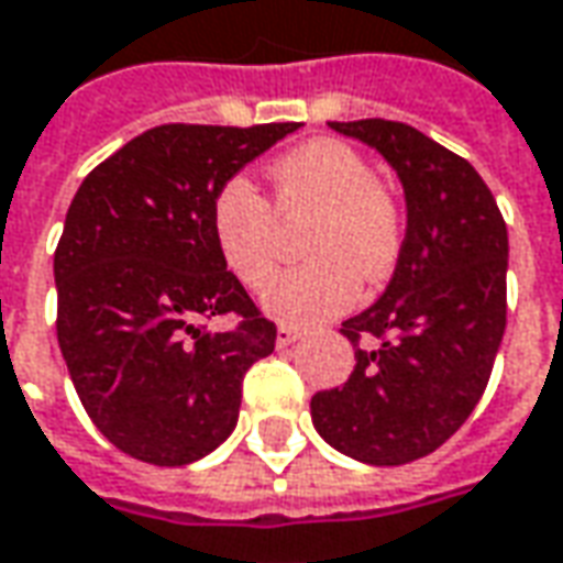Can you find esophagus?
Segmentation results:
<instances>
[{
  "instance_id": "34e87169",
  "label": "esophagus",
  "mask_w": 563,
  "mask_h": 563,
  "mask_svg": "<svg viewBox=\"0 0 563 563\" xmlns=\"http://www.w3.org/2000/svg\"><path fill=\"white\" fill-rule=\"evenodd\" d=\"M301 335H305V332L296 330V327H280V330H277V345H280V347L296 345Z\"/></svg>"
}]
</instances>
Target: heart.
<instances>
[{
  "instance_id": "heart-1",
  "label": "heart",
  "mask_w": 563,
  "mask_h": 563,
  "mask_svg": "<svg viewBox=\"0 0 563 563\" xmlns=\"http://www.w3.org/2000/svg\"><path fill=\"white\" fill-rule=\"evenodd\" d=\"M271 185L274 209L243 178L228 181L212 202L218 255L246 286H258L274 271L277 218L283 224L311 221L301 236V255L311 265L283 271L262 289L271 317L296 327L323 323L357 301L361 280L378 283L391 274L404 218L354 147L330 137L308 141L271 166Z\"/></svg>"
}]
</instances>
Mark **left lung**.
<instances>
[{"instance_id":"obj_1","label":"left lung","mask_w":563,"mask_h":563,"mask_svg":"<svg viewBox=\"0 0 563 563\" xmlns=\"http://www.w3.org/2000/svg\"><path fill=\"white\" fill-rule=\"evenodd\" d=\"M397 172L407 233L391 283L342 323L354 351L342 388L311 397L320 438L366 465L434 453L472 416L506 332L508 231L472 163L412 125L330 122Z\"/></svg>"}]
</instances>
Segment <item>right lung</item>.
Wrapping results in <instances>:
<instances>
[{"instance_id": "obj_1", "label": "right lung", "mask_w": 563, "mask_h": 563, "mask_svg": "<svg viewBox=\"0 0 563 563\" xmlns=\"http://www.w3.org/2000/svg\"><path fill=\"white\" fill-rule=\"evenodd\" d=\"M296 122L156 125L79 185L55 252L57 345L91 422L125 456L187 465L231 438L277 327L221 262L212 202ZM236 312L231 333L199 320Z\"/></svg>"}]
</instances>
